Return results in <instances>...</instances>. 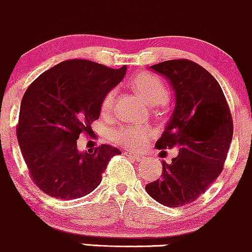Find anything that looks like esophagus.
I'll return each instance as SVG.
<instances>
[{
  "label": "esophagus",
  "mask_w": 252,
  "mask_h": 252,
  "mask_svg": "<svg viewBox=\"0 0 252 252\" xmlns=\"http://www.w3.org/2000/svg\"><path fill=\"white\" fill-rule=\"evenodd\" d=\"M125 156H127V157H131V158H133L134 160H137V162H145L146 160V157H144V156H139V155H133L132 154V152H125Z\"/></svg>",
  "instance_id": "obj_1"
}]
</instances>
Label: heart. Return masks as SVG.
<instances>
[{
    "label": "heart",
    "mask_w": 252,
    "mask_h": 252,
    "mask_svg": "<svg viewBox=\"0 0 252 252\" xmlns=\"http://www.w3.org/2000/svg\"><path fill=\"white\" fill-rule=\"evenodd\" d=\"M132 88L150 104H162L168 100L169 90L162 78L151 73H139L131 83ZM117 92L111 90L103 97L101 112L103 115L113 111ZM112 139L131 150H140L148 144L152 131L145 126H120L111 132Z\"/></svg>",
    "instance_id": "heart-1"
}]
</instances>
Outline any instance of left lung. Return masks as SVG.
<instances>
[{
	"label": "left lung",
	"mask_w": 252,
	"mask_h": 252,
	"mask_svg": "<svg viewBox=\"0 0 252 252\" xmlns=\"http://www.w3.org/2000/svg\"><path fill=\"white\" fill-rule=\"evenodd\" d=\"M150 69L165 77L175 95L174 111L156 148L179 154L170 163L162 160V176L145 190L157 202L179 207L196 200L221 174L232 141V115L221 87L199 64L172 59Z\"/></svg>",
	"instance_id": "left-lung-1"
}]
</instances>
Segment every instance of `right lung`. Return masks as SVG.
I'll return each mask as SVG.
<instances>
[{
	"mask_svg": "<svg viewBox=\"0 0 252 252\" xmlns=\"http://www.w3.org/2000/svg\"><path fill=\"white\" fill-rule=\"evenodd\" d=\"M127 66L111 69L95 62L70 59L42 72L21 101L16 135L22 157L36 187L56 199L86 196L120 150L102 144L80 151L77 139L101 113L108 92L126 75Z\"/></svg>",
	"mask_w": 252,
	"mask_h": 252,
	"instance_id": "add662e5",
	"label": "right lung"
}]
</instances>
